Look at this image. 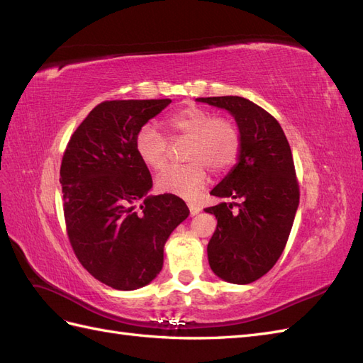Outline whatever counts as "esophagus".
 Instances as JSON below:
<instances>
[{
  "label": "esophagus",
  "instance_id": "esophagus-1",
  "mask_svg": "<svg viewBox=\"0 0 363 363\" xmlns=\"http://www.w3.org/2000/svg\"><path fill=\"white\" fill-rule=\"evenodd\" d=\"M188 207H189V212H191L192 216L196 215V213H200V211H201V207L199 204H195V203H188Z\"/></svg>",
  "mask_w": 363,
  "mask_h": 363
}]
</instances>
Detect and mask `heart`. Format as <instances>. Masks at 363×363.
Listing matches in <instances>:
<instances>
[{"label": "heart", "mask_w": 363, "mask_h": 363, "mask_svg": "<svg viewBox=\"0 0 363 363\" xmlns=\"http://www.w3.org/2000/svg\"><path fill=\"white\" fill-rule=\"evenodd\" d=\"M174 136L191 139L184 159L189 162L172 164L157 175V191L194 199L207 182L211 168L215 172L228 169L239 155L240 139L230 121L215 118L200 107H186L164 121ZM138 156L152 169H162L168 160V140L151 124L139 128L135 139Z\"/></svg>", "instance_id": "obj_1"}]
</instances>
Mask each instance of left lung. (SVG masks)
I'll return each mask as SVG.
<instances>
[{
  "instance_id": "8db88e82",
  "label": "left lung",
  "mask_w": 363,
  "mask_h": 363,
  "mask_svg": "<svg viewBox=\"0 0 363 363\" xmlns=\"http://www.w3.org/2000/svg\"><path fill=\"white\" fill-rule=\"evenodd\" d=\"M196 101L224 108L239 128L238 163L211 195L240 203H219L204 211L218 219L207 245L208 265L219 279L248 284L276 265L288 242L300 203L292 151L277 119L247 98ZM233 203L238 213L231 212Z\"/></svg>"
}]
</instances>
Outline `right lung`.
Returning a JSON list of instances; mask_svg holds the SVG:
<instances>
[{"label":"right lung","mask_w":363,"mask_h":363,"mask_svg":"<svg viewBox=\"0 0 363 363\" xmlns=\"http://www.w3.org/2000/svg\"><path fill=\"white\" fill-rule=\"evenodd\" d=\"M171 100H115L77 127L60 167L63 213L77 259L118 291L147 286L163 267V247L189 216L172 194L148 195L151 174L136 133Z\"/></svg>","instance_id":"obj_1"}]
</instances>
